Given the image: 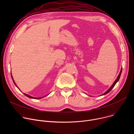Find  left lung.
Listing matches in <instances>:
<instances>
[{
  "mask_svg": "<svg viewBox=\"0 0 134 134\" xmlns=\"http://www.w3.org/2000/svg\"><path fill=\"white\" fill-rule=\"evenodd\" d=\"M121 72H122V68H121V70H120V73H119V75L118 76V77H117V79H116V80L114 82V83H113V84L112 85V86L110 87V88L108 90V91H107L104 93H103L102 95H105V94H107V93H108L109 92H110V91H111V90L113 88V87L115 86V85H116V84L117 83V82L119 81V79H120V75H121Z\"/></svg>",
  "mask_w": 134,
  "mask_h": 134,
  "instance_id": "left-lung-1",
  "label": "left lung"
}]
</instances>
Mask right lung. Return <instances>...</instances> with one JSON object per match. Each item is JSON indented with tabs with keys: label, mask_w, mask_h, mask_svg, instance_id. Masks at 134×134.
<instances>
[{
	"label": "right lung",
	"mask_w": 134,
	"mask_h": 134,
	"mask_svg": "<svg viewBox=\"0 0 134 134\" xmlns=\"http://www.w3.org/2000/svg\"><path fill=\"white\" fill-rule=\"evenodd\" d=\"M11 76H12V80H13V82H14V84L15 85V86L17 87V85L16 84V83H15V81H14V80H13V76H12V74H11ZM18 88V87H17ZM20 90V89H19ZM24 94L25 95V96H26L27 97H28V98H31V99H41V98H43V97H41V98H34V97H31V96H30V95H28V94H25V93H24ZM46 96H47V95H46Z\"/></svg>",
	"instance_id": "right-lung-1"
}]
</instances>
